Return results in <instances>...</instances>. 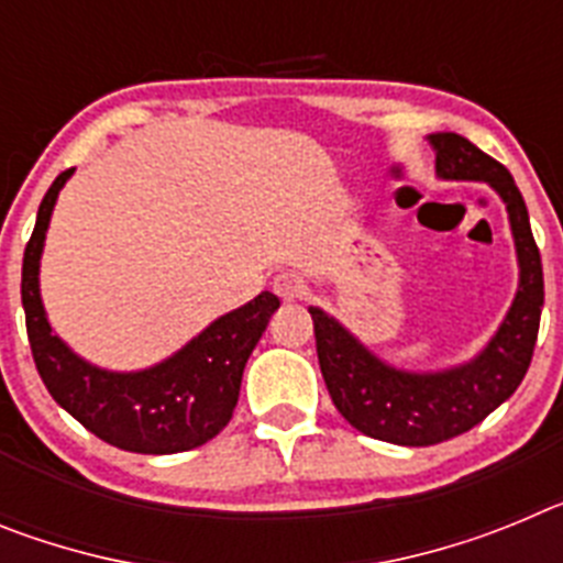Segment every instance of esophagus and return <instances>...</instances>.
I'll return each instance as SVG.
<instances>
[{
    "label": "esophagus",
    "instance_id": "34e87169",
    "mask_svg": "<svg viewBox=\"0 0 563 563\" xmlns=\"http://www.w3.org/2000/svg\"><path fill=\"white\" fill-rule=\"evenodd\" d=\"M273 290H276L278 298H285V301H298V298L305 296V278L298 276L296 271H282L276 278H273Z\"/></svg>",
    "mask_w": 563,
    "mask_h": 563
}]
</instances>
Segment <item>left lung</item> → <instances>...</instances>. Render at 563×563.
<instances>
[{"label": "left lung", "instance_id": "8db88e82", "mask_svg": "<svg viewBox=\"0 0 563 563\" xmlns=\"http://www.w3.org/2000/svg\"><path fill=\"white\" fill-rule=\"evenodd\" d=\"M442 180H482L499 194L510 217L519 290L496 335L474 361L442 372H402L383 363L324 310L310 307L321 375L335 409L361 434L395 445H437L479 426L519 389L533 361L544 307L541 253L514 177L462 134H429Z\"/></svg>", "mask_w": 563, "mask_h": 563}]
</instances>
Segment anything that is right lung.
Returning a JSON list of instances; mask_svg holds the SVG:
<instances>
[{"label":"right lung","instance_id":"1","mask_svg":"<svg viewBox=\"0 0 563 563\" xmlns=\"http://www.w3.org/2000/svg\"><path fill=\"white\" fill-rule=\"evenodd\" d=\"M73 172L76 168L62 172L47 188L24 247L22 307L38 375L64 411L114 449L134 454L197 449L231 420L245 363L278 310V298L265 290L245 307L217 318L180 352L148 369L109 372L87 363L53 332L38 296L44 233L58 191Z\"/></svg>","mask_w":563,"mask_h":563}]
</instances>
